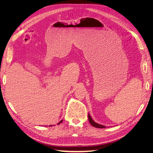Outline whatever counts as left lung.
Masks as SVG:
<instances>
[{
    "instance_id": "left-lung-1",
    "label": "left lung",
    "mask_w": 153,
    "mask_h": 153,
    "mask_svg": "<svg viewBox=\"0 0 153 153\" xmlns=\"http://www.w3.org/2000/svg\"><path fill=\"white\" fill-rule=\"evenodd\" d=\"M88 119H89V121L90 124L92 125V126L96 127V128H105V126H103V125L99 124H98V123H95V122L93 121V120H92V117H91V115H90L89 114H88Z\"/></svg>"
}]
</instances>
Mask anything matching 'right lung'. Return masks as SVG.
Instances as JSON below:
<instances>
[{
	"mask_svg": "<svg viewBox=\"0 0 153 153\" xmlns=\"http://www.w3.org/2000/svg\"><path fill=\"white\" fill-rule=\"evenodd\" d=\"M62 121H60V123H62ZM50 126H52V125H50Z\"/></svg>",
	"mask_w": 153,
	"mask_h": 153,
	"instance_id": "add662e5",
	"label": "right lung"
}]
</instances>
